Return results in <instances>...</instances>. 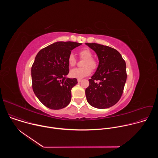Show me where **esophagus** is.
Masks as SVG:
<instances>
[{
  "mask_svg": "<svg viewBox=\"0 0 158 158\" xmlns=\"http://www.w3.org/2000/svg\"><path fill=\"white\" fill-rule=\"evenodd\" d=\"M81 81H82V79H77V82H81Z\"/></svg>",
  "mask_w": 158,
  "mask_h": 158,
  "instance_id": "obj_1",
  "label": "esophagus"
}]
</instances>
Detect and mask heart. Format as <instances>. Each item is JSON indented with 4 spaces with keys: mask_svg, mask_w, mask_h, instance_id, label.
<instances>
[{
    "mask_svg": "<svg viewBox=\"0 0 158 158\" xmlns=\"http://www.w3.org/2000/svg\"><path fill=\"white\" fill-rule=\"evenodd\" d=\"M79 55L81 58L85 59L83 62V67L74 68L71 70L69 75L72 78L82 79L91 74L92 69H96L98 67L97 61L93 58V53L87 48H84L80 51ZM68 62L71 66L75 65L76 59L74 54L71 53L68 57Z\"/></svg>",
    "mask_w": 158,
    "mask_h": 158,
    "instance_id": "heart-1",
    "label": "heart"
}]
</instances>
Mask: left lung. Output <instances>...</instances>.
<instances>
[{
	"instance_id": "1",
	"label": "left lung",
	"mask_w": 158,
	"mask_h": 158,
	"mask_svg": "<svg viewBox=\"0 0 158 158\" xmlns=\"http://www.w3.org/2000/svg\"><path fill=\"white\" fill-rule=\"evenodd\" d=\"M85 45L96 53L99 60L97 70L89 80V85L85 89L87 101L96 108L110 107L122 96L127 79L126 62L121 54L113 48L96 43Z\"/></svg>"
}]
</instances>
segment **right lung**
<instances>
[{
  "mask_svg": "<svg viewBox=\"0 0 158 158\" xmlns=\"http://www.w3.org/2000/svg\"><path fill=\"white\" fill-rule=\"evenodd\" d=\"M74 42H57L41 49L31 68L32 89L38 99L47 107L60 109L71 100V89L76 78H67L68 57L71 51L81 46Z\"/></svg>",
  "mask_w": 158,
  "mask_h": 158,
  "instance_id": "obj_1",
  "label": "right lung"
}]
</instances>
